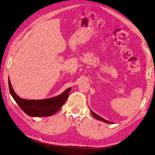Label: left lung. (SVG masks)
I'll return each mask as SVG.
<instances>
[{"instance_id": "obj_1", "label": "left lung", "mask_w": 155, "mask_h": 155, "mask_svg": "<svg viewBox=\"0 0 155 155\" xmlns=\"http://www.w3.org/2000/svg\"><path fill=\"white\" fill-rule=\"evenodd\" d=\"M91 112L92 115H93V117H94L95 119H98V120H99L103 121V122H104V123H108V124H113V123H112V122H110V121H108V120H106V119H103L102 117H101L99 116V115H97V114H95V113H94V112H93V111H92L91 110Z\"/></svg>"}]
</instances>
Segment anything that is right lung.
Masks as SVG:
<instances>
[{
	"label": "right lung",
	"instance_id": "right-lung-1",
	"mask_svg": "<svg viewBox=\"0 0 155 155\" xmlns=\"http://www.w3.org/2000/svg\"><path fill=\"white\" fill-rule=\"evenodd\" d=\"M9 90L12 97L25 114L31 117H48L60 110L68 97L71 87L57 97L43 100H27L18 97L15 93L10 78L8 79Z\"/></svg>",
	"mask_w": 155,
	"mask_h": 155
}]
</instances>
